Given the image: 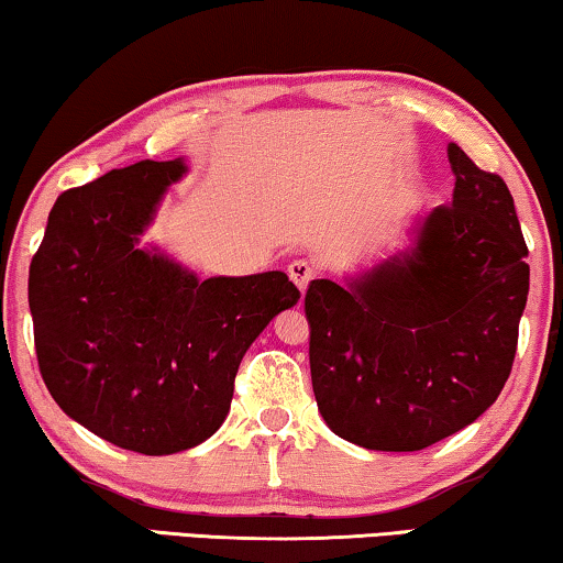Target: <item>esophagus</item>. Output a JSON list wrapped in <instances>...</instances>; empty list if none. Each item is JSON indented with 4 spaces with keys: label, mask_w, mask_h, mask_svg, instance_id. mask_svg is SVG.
I'll return each instance as SVG.
<instances>
[{
    "label": "esophagus",
    "mask_w": 563,
    "mask_h": 563,
    "mask_svg": "<svg viewBox=\"0 0 563 563\" xmlns=\"http://www.w3.org/2000/svg\"><path fill=\"white\" fill-rule=\"evenodd\" d=\"M287 274H289V279L297 284L301 295H305L307 284L314 279V266L309 264V262H305V258H299V262H291V264L287 266Z\"/></svg>",
    "instance_id": "1"
}]
</instances>
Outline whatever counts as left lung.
<instances>
[{
	"label": "left lung",
	"instance_id": "obj_1",
	"mask_svg": "<svg viewBox=\"0 0 563 563\" xmlns=\"http://www.w3.org/2000/svg\"><path fill=\"white\" fill-rule=\"evenodd\" d=\"M452 206L413 246L347 284L305 295L322 419L365 450L417 452L490 409L510 376L528 299V246L500 175L457 144Z\"/></svg>",
	"mask_w": 563,
	"mask_h": 563
}]
</instances>
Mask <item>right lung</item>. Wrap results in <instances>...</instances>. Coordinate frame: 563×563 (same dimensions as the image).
<instances>
[{
  "mask_svg": "<svg viewBox=\"0 0 563 563\" xmlns=\"http://www.w3.org/2000/svg\"><path fill=\"white\" fill-rule=\"evenodd\" d=\"M185 162L142 159L65 190L30 264L35 353L55 404L106 442L175 454L225 421L241 357L297 305L284 272L200 282L140 249Z\"/></svg>",
  "mask_w": 563,
  "mask_h": 563,
  "instance_id": "add662e5",
  "label": "right lung"
}]
</instances>
